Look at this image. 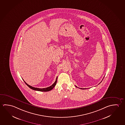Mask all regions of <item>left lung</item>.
Returning <instances> with one entry per match:
<instances>
[{"label": "left lung", "mask_w": 125, "mask_h": 125, "mask_svg": "<svg viewBox=\"0 0 125 125\" xmlns=\"http://www.w3.org/2000/svg\"><path fill=\"white\" fill-rule=\"evenodd\" d=\"M102 80H103V79H102ZM100 82V83H101ZM100 83H99V84H100ZM75 87H77V86H75ZM77 88H78V87H77ZM80 88V89H86V88Z\"/></svg>", "instance_id": "1"}]
</instances>
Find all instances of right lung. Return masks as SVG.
<instances>
[{
	"label": "right lung",
	"mask_w": 125,
	"mask_h": 125,
	"mask_svg": "<svg viewBox=\"0 0 125 125\" xmlns=\"http://www.w3.org/2000/svg\"><path fill=\"white\" fill-rule=\"evenodd\" d=\"M57 78H56L55 82H54V83L52 85L50 86V87H47V88H37L33 87L32 86H31V85H30L29 84H28L26 82H25L24 80H23V81L24 82L25 84H26L30 88H31V89H33V90H35V91H40V92H48V91H50L52 90V89L55 87V86L56 83H57Z\"/></svg>",
	"instance_id": "add662e5"
}]
</instances>
